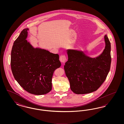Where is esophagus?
Segmentation results:
<instances>
[{
  "instance_id": "obj_1",
  "label": "esophagus",
  "mask_w": 124,
  "mask_h": 124,
  "mask_svg": "<svg viewBox=\"0 0 124 124\" xmlns=\"http://www.w3.org/2000/svg\"><path fill=\"white\" fill-rule=\"evenodd\" d=\"M59 60L62 63H64L66 60V58L65 55H62L59 58Z\"/></svg>"
}]
</instances>
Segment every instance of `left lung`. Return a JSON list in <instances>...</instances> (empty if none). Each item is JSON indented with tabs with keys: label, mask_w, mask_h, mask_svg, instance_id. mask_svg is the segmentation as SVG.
I'll list each match as a JSON object with an SVG mask.
<instances>
[{
	"label": "left lung",
	"mask_w": 124,
	"mask_h": 124,
	"mask_svg": "<svg viewBox=\"0 0 124 124\" xmlns=\"http://www.w3.org/2000/svg\"><path fill=\"white\" fill-rule=\"evenodd\" d=\"M105 48L98 57L92 58L81 51L68 49V61L64 69L71 90L77 94L91 93L97 90L105 81L111 63V43L104 37Z\"/></svg>",
	"instance_id": "left-lung-1"
}]
</instances>
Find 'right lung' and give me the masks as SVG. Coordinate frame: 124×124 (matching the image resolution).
<instances>
[{"label":"right lung","mask_w":124,"mask_h":124,"mask_svg":"<svg viewBox=\"0 0 124 124\" xmlns=\"http://www.w3.org/2000/svg\"><path fill=\"white\" fill-rule=\"evenodd\" d=\"M28 30H23L13 43L12 72L19 85L30 93L46 94L52 90L54 71L61 66L59 55L33 47L26 40Z\"/></svg>","instance_id":"add662e5"}]
</instances>
